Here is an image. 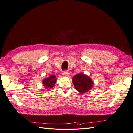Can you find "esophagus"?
<instances>
[{
  "label": "esophagus",
  "mask_w": 133,
  "mask_h": 133,
  "mask_svg": "<svg viewBox=\"0 0 133 133\" xmlns=\"http://www.w3.org/2000/svg\"><path fill=\"white\" fill-rule=\"evenodd\" d=\"M62 75L64 76H68L69 75V73L68 72H64L62 73Z\"/></svg>",
  "instance_id": "obj_1"
}]
</instances>
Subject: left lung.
<instances>
[{"label":"left lung","instance_id":"obj_1","mask_svg":"<svg viewBox=\"0 0 133 133\" xmlns=\"http://www.w3.org/2000/svg\"><path fill=\"white\" fill-rule=\"evenodd\" d=\"M72 81L75 89L81 94L89 91L93 85L92 80L83 73H79L74 75Z\"/></svg>","mask_w":133,"mask_h":133}]
</instances>
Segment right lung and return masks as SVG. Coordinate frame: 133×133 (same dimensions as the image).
I'll list each match as a JSON object with an SVG mask.
<instances>
[{"instance_id": "right-lung-1", "label": "right lung", "mask_w": 133, "mask_h": 133, "mask_svg": "<svg viewBox=\"0 0 133 133\" xmlns=\"http://www.w3.org/2000/svg\"><path fill=\"white\" fill-rule=\"evenodd\" d=\"M56 81H57L56 76L54 75H52L49 76L48 78L44 79L43 81V83L45 88L49 89V88L53 87L55 84Z\"/></svg>"}]
</instances>
